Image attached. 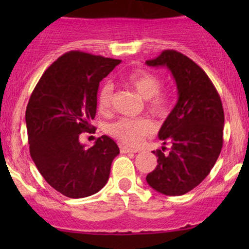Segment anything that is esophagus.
Instances as JSON below:
<instances>
[{
  "label": "esophagus",
  "mask_w": 249,
  "mask_h": 249,
  "mask_svg": "<svg viewBox=\"0 0 249 249\" xmlns=\"http://www.w3.org/2000/svg\"><path fill=\"white\" fill-rule=\"evenodd\" d=\"M120 152H122V153H137L139 150L132 149V148L126 147V145H122V147H120Z\"/></svg>",
  "instance_id": "esophagus-1"
}]
</instances>
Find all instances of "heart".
<instances>
[{"label": "heart", "instance_id": "obj_1", "mask_svg": "<svg viewBox=\"0 0 249 249\" xmlns=\"http://www.w3.org/2000/svg\"><path fill=\"white\" fill-rule=\"evenodd\" d=\"M124 83L147 101V109L152 114L165 117L169 113L171 97L167 91L160 90L162 80L157 73L145 70H135L125 76ZM113 91V84L107 82L97 92V109L104 114H107L112 109ZM154 130V124L145 118H122L107 126V132L113 139L131 147L139 145L145 137L150 136Z\"/></svg>", "mask_w": 249, "mask_h": 249}]
</instances>
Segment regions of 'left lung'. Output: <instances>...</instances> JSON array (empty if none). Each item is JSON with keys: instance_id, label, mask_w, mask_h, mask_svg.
<instances>
[{"instance_id": "1", "label": "left lung", "mask_w": 249, "mask_h": 249, "mask_svg": "<svg viewBox=\"0 0 249 249\" xmlns=\"http://www.w3.org/2000/svg\"><path fill=\"white\" fill-rule=\"evenodd\" d=\"M152 67H167L176 80L178 101L160 129L166 147L153 152L158 157L147 183L157 192L177 196L200 184L214 166L223 147L224 110L214 85L192 59L176 50H164L147 60Z\"/></svg>"}]
</instances>
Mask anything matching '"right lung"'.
Listing matches in <instances>:
<instances>
[{"mask_svg": "<svg viewBox=\"0 0 249 249\" xmlns=\"http://www.w3.org/2000/svg\"><path fill=\"white\" fill-rule=\"evenodd\" d=\"M120 60L72 50L53 62L32 91L25 113L30 154L50 187L72 199L102 189L119 154L110 137L79 142L96 114L100 82Z\"/></svg>", "mask_w": 249, "mask_h": 249, "instance_id": "add662e5", "label": "right lung"}]
</instances>
